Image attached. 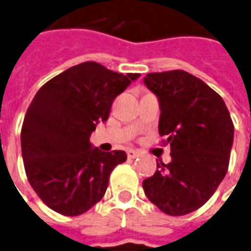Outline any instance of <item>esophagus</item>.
Instances as JSON below:
<instances>
[{"label":"esophagus","mask_w":251,"mask_h":251,"mask_svg":"<svg viewBox=\"0 0 251 251\" xmlns=\"http://www.w3.org/2000/svg\"><path fill=\"white\" fill-rule=\"evenodd\" d=\"M140 155H141L140 151H137V150H128V151H127V156H128L130 159H134V158H138Z\"/></svg>","instance_id":"34e87169"}]
</instances>
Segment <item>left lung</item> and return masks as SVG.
I'll return each mask as SVG.
<instances>
[{"instance_id":"left-lung-1","label":"left lung","mask_w":251,"mask_h":251,"mask_svg":"<svg viewBox=\"0 0 251 251\" xmlns=\"http://www.w3.org/2000/svg\"><path fill=\"white\" fill-rule=\"evenodd\" d=\"M144 83L159 101V134L170 144L169 163L142 181L162 212L178 217L202 207L224 180L233 123L224 99L186 71L147 74Z\"/></svg>"}]
</instances>
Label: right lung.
<instances>
[{
    "instance_id": "add662e5",
    "label": "right lung",
    "mask_w": 251,
    "mask_h": 251,
    "mask_svg": "<svg viewBox=\"0 0 251 251\" xmlns=\"http://www.w3.org/2000/svg\"><path fill=\"white\" fill-rule=\"evenodd\" d=\"M140 76L88 61L54 76L34 95L21 145L29 183L47 207L75 217L103 198L111 170L127 153L103 152L89 138L107 121L116 96Z\"/></svg>"
}]
</instances>
